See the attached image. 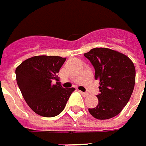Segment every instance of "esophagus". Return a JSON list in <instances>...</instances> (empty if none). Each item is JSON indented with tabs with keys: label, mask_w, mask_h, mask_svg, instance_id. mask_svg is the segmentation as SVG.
<instances>
[{
	"label": "esophagus",
	"mask_w": 146,
	"mask_h": 146,
	"mask_svg": "<svg viewBox=\"0 0 146 146\" xmlns=\"http://www.w3.org/2000/svg\"><path fill=\"white\" fill-rule=\"evenodd\" d=\"M80 93L82 94V96H84V97H87V96H88L89 94L88 92H80Z\"/></svg>",
	"instance_id": "1"
}]
</instances>
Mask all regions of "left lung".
Instances as JSON below:
<instances>
[{"mask_svg":"<svg viewBox=\"0 0 146 146\" xmlns=\"http://www.w3.org/2000/svg\"><path fill=\"white\" fill-rule=\"evenodd\" d=\"M84 56L95 68V79L100 81L99 103L88 108L92 116L107 120L118 115L133 92L136 71L133 62L122 53L108 48H93Z\"/></svg>","mask_w":146,"mask_h":146,"instance_id":"obj_1","label":"left lung"}]
</instances>
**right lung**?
I'll return each mask as SVG.
<instances>
[{
	"label": "right lung",
	"instance_id": "1",
	"mask_svg": "<svg viewBox=\"0 0 146 146\" xmlns=\"http://www.w3.org/2000/svg\"><path fill=\"white\" fill-rule=\"evenodd\" d=\"M66 58L38 55L23 61L16 68L17 84L26 104L35 113L53 117L62 112L74 88H63L57 73Z\"/></svg>",
	"mask_w": 146,
	"mask_h": 146
}]
</instances>
